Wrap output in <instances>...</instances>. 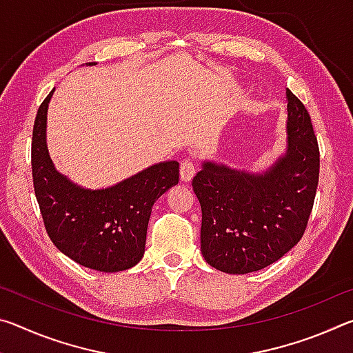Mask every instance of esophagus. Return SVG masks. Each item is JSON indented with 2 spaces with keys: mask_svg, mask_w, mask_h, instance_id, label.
I'll use <instances>...</instances> for the list:
<instances>
[{
  "mask_svg": "<svg viewBox=\"0 0 353 353\" xmlns=\"http://www.w3.org/2000/svg\"><path fill=\"white\" fill-rule=\"evenodd\" d=\"M196 172V166L191 159H183L181 162V177L182 181L190 182Z\"/></svg>",
  "mask_w": 353,
  "mask_h": 353,
  "instance_id": "esophagus-1",
  "label": "esophagus"
}]
</instances>
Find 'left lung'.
Listing matches in <instances>:
<instances>
[{
	"instance_id": "1",
	"label": "left lung",
	"mask_w": 353,
	"mask_h": 353,
	"mask_svg": "<svg viewBox=\"0 0 353 353\" xmlns=\"http://www.w3.org/2000/svg\"><path fill=\"white\" fill-rule=\"evenodd\" d=\"M283 155L249 172L205 160L193 179L202 210L201 250L227 274L260 271L301 241L319 181V148L305 105L286 88Z\"/></svg>"
}]
</instances>
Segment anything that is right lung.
I'll use <instances>...</instances> for the list:
<instances>
[{"label": "right lung", "mask_w": 353, "mask_h": 353, "mask_svg": "<svg viewBox=\"0 0 353 353\" xmlns=\"http://www.w3.org/2000/svg\"><path fill=\"white\" fill-rule=\"evenodd\" d=\"M52 93L39 107L31 148L34 191L45 229L54 246L79 265L101 272L126 271L143 259L152 205L177 185L179 163H155L109 188L73 183L48 154L46 112Z\"/></svg>", "instance_id": "add662e5"}]
</instances>
